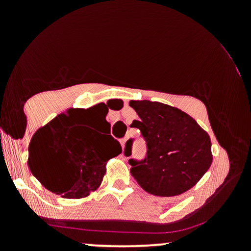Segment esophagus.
Instances as JSON below:
<instances>
[{
    "label": "esophagus",
    "instance_id": "esophagus-1",
    "mask_svg": "<svg viewBox=\"0 0 251 251\" xmlns=\"http://www.w3.org/2000/svg\"><path fill=\"white\" fill-rule=\"evenodd\" d=\"M125 143H126V138H124V139H120V144H122V146H125Z\"/></svg>",
    "mask_w": 251,
    "mask_h": 251
}]
</instances>
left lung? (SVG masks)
Here are the masks:
<instances>
[{
    "mask_svg": "<svg viewBox=\"0 0 251 251\" xmlns=\"http://www.w3.org/2000/svg\"><path fill=\"white\" fill-rule=\"evenodd\" d=\"M129 106L139 116L131 126L139 128L146 143L145 158L128 160L138 184L162 197L181 195L195 186L212 163L209 134L194 118L172 106L150 100H132ZM132 143H126L127 157Z\"/></svg>",
    "mask_w": 251,
    "mask_h": 251,
    "instance_id": "1",
    "label": "left lung"
}]
</instances>
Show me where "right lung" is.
<instances>
[{"label": "right lung", "instance_id": "right-lung-1", "mask_svg": "<svg viewBox=\"0 0 251 251\" xmlns=\"http://www.w3.org/2000/svg\"><path fill=\"white\" fill-rule=\"evenodd\" d=\"M105 103L93 107L72 108L39 128L28 148V166L46 189L65 198H82L99 188L106 162L122 153L112 135L98 142L87 125L103 119Z\"/></svg>", "mask_w": 251, "mask_h": 251}]
</instances>
